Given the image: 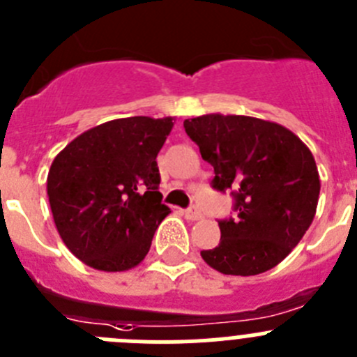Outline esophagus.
I'll return each mask as SVG.
<instances>
[{
  "label": "esophagus",
  "instance_id": "esophagus-1",
  "mask_svg": "<svg viewBox=\"0 0 357 357\" xmlns=\"http://www.w3.org/2000/svg\"><path fill=\"white\" fill-rule=\"evenodd\" d=\"M184 215L185 219H189V221H198V219H202V212L196 207H189L188 211L184 212Z\"/></svg>",
  "mask_w": 357,
  "mask_h": 357
}]
</instances>
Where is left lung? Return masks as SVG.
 Returning a JSON list of instances; mask_svg holds the SVG:
<instances>
[{
  "label": "left lung",
  "mask_w": 357,
  "mask_h": 357,
  "mask_svg": "<svg viewBox=\"0 0 357 357\" xmlns=\"http://www.w3.org/2000/svg\"><path fill=\"white\" fill-rule=\"evenodd\" d=\"M184 127L214 166L212 188L235 189L237 214L218 221L221 241L202 258L231 276L276 267L315 218L320 178L310 149L287 127L243 114H204Z\"/></svg>",
  "instance_id": "left-lung-1"
}]
</instances>
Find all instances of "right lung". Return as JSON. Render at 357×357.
I'll return each instance as SVG.
<instances>
[{
	"mask_svg": "<svg viewBox=\"0 0 357 357\" xmlns=\"http://www.w3.org/2000/svg\"><path fill=\"white\" fill-rule=\"evenodd\" d=\"M173 119L129 116L88 129L52 161L47 196L65 246L88 267L120 273L146 257L169 208L155 157Z\"/></svg>",
	"mask_w": 357,
	"mask_h": 357,
	"instance_id": "right-lung-1",
	"label": "right lung"
}]
</instances>
